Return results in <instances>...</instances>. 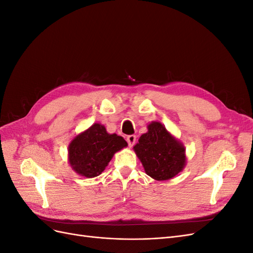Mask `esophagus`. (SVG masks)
<instances>
[{
  "label": "esophagus",
  "mask_w": 253,
  "mask_h": 253,
  "mask_svg": "<svg viewBox=\"0 0 253 253\" xmlns=\"http://www.w3.org/2000/svg\"><path fill=\"white\" fill-rule=\"evenodd\" d=\"M126 141H127L128 147H133V145L136 142V136L135 135H128L126 137Z\"/></svg>",
  "instance_id": "1"
}]
</instances>
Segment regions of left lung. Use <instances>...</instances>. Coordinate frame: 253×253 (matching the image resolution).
Listing matches in <instances>:
<instances>
[{"mask_svg":"<svg viewBox=\"0 0 253 253\" xmlns=\"http://www.w3.org/2000/svg\"><path fill=\"white\" fill-rule=\"evenodd\" d=\"M134 150L144 171L156 180H167L177 175L186 164L185 147L167 131L160 122H152Z\"/></svg>","mask_w":253,"mask_h":253,"instance_id":"obj_1","label":"left lung"}]
</instances>
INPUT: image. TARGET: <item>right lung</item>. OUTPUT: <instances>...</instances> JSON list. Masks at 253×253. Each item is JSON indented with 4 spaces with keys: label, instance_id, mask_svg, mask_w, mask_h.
<instances>
[{
    "label": "right lung",
    "instance_id": "obj_1",
    "mask_svg": "<svg viewBox=\"0 0 253 253\" xmlns=\"http://www.w3.org/2000/svg\"><path fill=\"white\" fill-rule=\"evenodd\" d=\"M124 137L106 133L103 126L95 124L76 136L68 147L73 169L87 178L100 175L117 151L126 147Z\"/></svg>",
    "mask_w": 253,
    "mask_h": 253
}]
</instances>
